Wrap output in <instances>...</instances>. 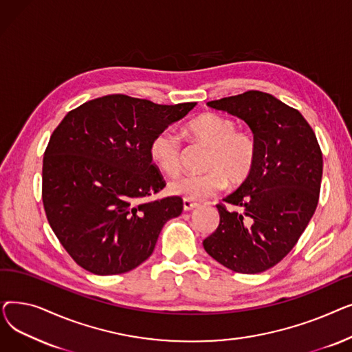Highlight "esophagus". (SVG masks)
Listing matches in <instances>:
<instances>
[{"label":"esophagus","instance_id":"esophagus-1","mask_svg":"<svg viewBox=\"0 0 352 352\" xmlns=\"http://www.w3.org/2000/svg\"><path fill=\"white\" fill-rule=\"evenodd\" d=\"M182 207H184V211H191V210L197 208L198 204H197V202L190 201V199H184L182 201Z\"/></svg>","mask_w":352,"mask_h":352}]
</instances>
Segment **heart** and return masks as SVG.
Wrapping results in <instances>:
<instances>
[{
	"mask_svg": "<svg viewBox=\"0 0 352 352\" xmlns=\"http://www.w3.org/2000/svg\"><path fill=\"white\" fill-rule=\"evenodd\" d=\"M186 134L210 146L206 174H187L170 182L173 195L202 201L223 191L227 184H244L256 165L258 145L254 135L236 129L234 120L217 113H206L186 125ZM150 155L158 168L170 177L181 170V141L171 129L160 131L150 142Z\"/></svg>",
	"mask_w": 352,
	"mask_h": 352,
	"instance_id": "1",
	"label": "heart"
}]
</instances>
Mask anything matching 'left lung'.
I'll return each mask as SVG.
<instances>
[{
	"label": "left lung",
	"instance_id": "obj_1",
	"mask_svg": "<svg viewBox=\"0 0 352 352\" xmlns=\"http://www.w3.org/2000/svg\"><path fill=\"white\" fill-rule=\"evenodd\" d=\"M244 120L258 145L254 173L218 204L219 226L202 245L215 261L241 274L278 264L298 243L318 206L322 153L298 109L271 94H244L207 102Z\"/></svg>",
	"mask_w": 352,
	"mask_h": 352
}]
</instances>
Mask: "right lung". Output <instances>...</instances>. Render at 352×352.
Segmentation results:
<instances>
[{"label":"right lung","instance_id":"add662e5","mask_svg":"<svg viewBox=\"0 0 352 352\" xmlns=\"http://www.w3.org/2000/svg\"><path fill=\"white\" fill-rule=\"evenodd\" d=\"M194 107L113 94L69 111L54 129L43 160V204L80 267L97 275L137 268L166 221L182 212L179 197L148 199L165 187L150 142Z\"/></svg>","mask_w":352,"mask_h":352}]
</instances>
